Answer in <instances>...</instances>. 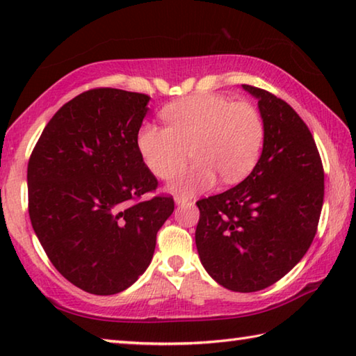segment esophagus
<instances>
[{
    "label": "esophagus",
    "instance_id": "esophagus-1",
    "mask_svg": "<svg viewBox=\"0 0 356 356\" xmlns=\"http://www.w3.org/2000/svg\"><path fill=\"white\" fill-rule=\"evenodd\" d=\"M174 202L177 204V206H180V204H185V202H188V200H186V197H184V196H174Z\"/></svg>",
    "mask_w": 356,
    "mask_h": 356
}]
</instances>
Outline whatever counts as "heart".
<instances>
[{"label": "heart", "mask_w": 356, "mask_h": 356, "mask_svg": "<svg viewBox=\"0 0 356 356\" xmlns=\"http://www.w3.org/2000/svg\"><path fill=\"white\" fill-rule=\"evenodd\" d=\"M168 127L144 124L136 146L156 177L170 180L184 170L186 149L196 160L174 180L172 188L191 193L207 188L216 174L226 184L242 180L254 168L264 143V122L248 102H232L216 94H201L174 102L163 110Z\"/></svg>", "instance_id": "heart-1"}]
</instances>
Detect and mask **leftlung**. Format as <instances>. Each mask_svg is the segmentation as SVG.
<instances>
[{
    "mask_svg": "<svg viewBox=\"0 0 356 356\" xmlns=\"http://www.w3.org/2000/svg\"><path fill=\"white\" fill-rule=\"evenodd\" d=\"M257 99L264 146L243 182L196 202V248L207 273L234 292L275 284L306 254L323 204V166L308 125L284 100Z\"/></svg>",
    "mask_w": 356,
    "mask_h": 356,
    "instance_id": "1",
    "label": "left lung"
}]
</instances>
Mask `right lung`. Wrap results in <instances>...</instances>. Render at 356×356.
Segmentation results:
<instances>
[{
	"instance_id": "obj_1",
	"label": "right lung",
	"mask_w": 356,
	"mask_h": 356,
	"mask_svg": "<svg viewBox=\"0 0 356 356\" xmlns=\"http://www.w3.org/2000/svg\"><path fill=\"white\" fill-rule=\"evenodd\" d=\"M150 97L91 89L59 108L28 163L29 218L42 248L72 284L94 295L130 287L152 261L171 196L156 188L136 135Z\"/></svg>"
}]
</instances>
